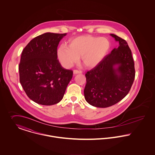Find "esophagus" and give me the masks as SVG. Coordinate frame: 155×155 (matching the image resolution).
<instances>
[{
	"label": "esophagus",
	"instance_id": "1",
	"mask_svg": "<svg viewBox=\"0 0 155 155\" xmlns=\"http://www.w3.org/2000/svg\"><path fill=\"white\" fill-rule=\"evenodd\" d=\"M74 74H82V71H78V70H74Z\"/></svg>",
	"mask_w": 155,
	"mask_h": 155
}]
</instances>
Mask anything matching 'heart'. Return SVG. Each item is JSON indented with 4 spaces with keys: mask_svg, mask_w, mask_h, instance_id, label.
Here are the masks:
<instances>
[{
    "mask_svg": "<svg viewBox=\"0 0 155 155\" xmlns=\"http://www.w3.org/2000/svg\"><path fill=\"white\" fill-rule=\"evenodd\" d=\"M110 48V43L106 38L84 35L71 39L68 47L59 46L56 55L62 66L65 68L77 63L80 56L86 68H93L102 62Z\"/></svg>",
    "mask_w": 155,
    "mask_h": 155,
    "instance_id": "obj_1",
    "label": "heart"
}]
</instances>
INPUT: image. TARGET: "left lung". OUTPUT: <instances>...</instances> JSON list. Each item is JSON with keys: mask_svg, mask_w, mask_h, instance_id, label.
Returning <instances> with one entry per match:
<instances>
[{"mask_svg": "<svg viewBox=\"0 0 155 155\" xmlns=\"http://www.w3.org/2000/svg\"><path fill=\"white\" fill-rule=\"evenodd\" d=\"M110 35L119 43L118 48L86 74L85 99L97 107L119 102L130 91L135 78L134 62L127 41L117 35Z\"/></svg>", "mask_w": 155, "mask_h": 155, "instance_id": "obj_1", "label": "left lung"}]
</instances>
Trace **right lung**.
Masks as SVG:
<instances>
[{
    "mask_svg": "<svg viewBox=\"0 0 155 155\" xmlns=\"http://www.w3.org/2000/svg\"><path fill=\"white\" fill-rule=\"evenodd\" d=\"M64 34L46 33L31 40L22 52L19 81L28 97L35 103L53 105L63 98L73 72L57 59V48Z\"/></svg>",
    "mask_w": 155,
    "mask_h": 155,
    "instance_id": "add662e5",
    "label": "right lung"
}]
</instances>
